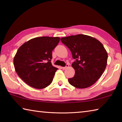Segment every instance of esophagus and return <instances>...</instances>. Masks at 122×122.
I'll return each instance as SVG.
<instances>
[{
	"instance_id": "esophagus-1",
	"label": "esophagus",
	"mask_w": 122,
	"mask_h": 122,
	"mask_svg": "<svg viewBox=\"0 0 122 122\" xmlns=\"http://www.w3.org/2000/svg\"><path fill=\"white\" fill-rule=\"evenodd\" d=\"M68 67H69V65H68V64H67V65H66V67H62V69L65 70V69H66V68H67Z\"/></svg>"
}]
</instances>
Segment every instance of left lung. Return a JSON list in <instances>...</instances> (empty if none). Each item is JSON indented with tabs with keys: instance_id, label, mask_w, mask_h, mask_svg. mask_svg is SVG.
<instances>
[{
	"instance_id": "left-lung-1",
	"label": "left lung",
	"mask_w": 122,
	"mask_h": 122,
	"mask_svg": "<svg viewBox=\"0 0 122 122\" xmlns=\"http://www.w3.org/2000/svg\"><path fill=\"white\" fill-rule=\"evenodd\" d=\"M61 41L75 60L71 65L75 75L69 78V83L79 89L92 86L102 76L107 65L108 53L102 43L84 34L63 37Z\"/></svg>"
}]
</instances>
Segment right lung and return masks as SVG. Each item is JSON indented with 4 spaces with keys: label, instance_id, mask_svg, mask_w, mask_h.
<instances>
[{
    "label": "right lung",
    "instance_id": "obj_1",
    "mask_svg": "<svg viewBox=\"0 0 122 122\" xmlns=\"http://www.w3.org/2000/svg\"><path fill=\"white\" fill-rule=\"evenodd\" d=\"M60 39L59 37H37L18 49L14 57V66L18 76L28 85L41 89L52 82L57 68L51 65V52Z\"/></svg>",
    "mask_w": 122,
    "mask_h": 122
}]
</instances>
